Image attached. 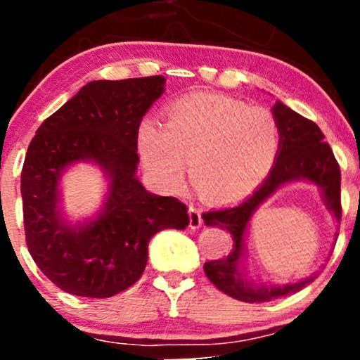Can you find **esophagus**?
<instances>
[{"label": "esophagus", "mask_w": 360, "mask_h": 360, "mask_svg": "<svg viewBox=\"0 0 360 360\" xmlns=\"http://www.w3.org/2000/svg\"><path fill=\"white\" fill-rule=\"evenodd\" d=\"M201 223H203V218H201L200 208L191 205L189 206V226H191V229H200Z\"/></svg>", "instance_id": "esophagus-1"}]
</instances>
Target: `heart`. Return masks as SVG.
<instances>
[{
  "instance_id": "1",
  "label": "heart",
  "mask_w": 360,
  "mask_h": 360,
  "mask_svg": "<svg viewBox=\"0 0 360 360\" xmlns=\"http://www.w3.org/2000/svg\"><path fill=\"white\" fill-rule=\"evenodd\" d=\"M281 146L279 123L269 110L220 94H189L167 108L166 125L143 118L137 147L143 166L166 189L189 174L205 198L237 200L266 179Z\"/></svg>"
}]
</instances>
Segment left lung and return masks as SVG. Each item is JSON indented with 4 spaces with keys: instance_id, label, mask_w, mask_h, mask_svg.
Masks as SVG:
<instances>
[{
    "instance_id": "left-lung-1",
    "label": "left lung",
    "mask_w": 360,
    "mask_h": 360,
    "mask_svg": "<svg viewBox=\"0 0 360 360\" xmlns=\"http://www.w3.org/2000/svg\"><path fill=\"white\" fill-rule=\"evenodd\" d=\"M272 111L279 123L281 146L269 176L255 189L254 194L240 205L203 213L206 225L229 230L233 238V249L226 257L205 262L203 269L206 278L225 295L238 301H245V303H264L279 296L291 295L303 289L316 278L315 274L295 284H286V286H252L238 274L237 264L242 255L247 223L257 206L266 198H269L279 186L289 181L301 179V177L311 181L323 189L326 208L335 214L337 221H340L342 218L340 166L332 148L323 142L325 137L321 130L315 122L301 117L300 113L288 108L281 101L276 103Z\"/></svg>"
}]
</instances>
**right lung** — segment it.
Masks as SVG:
<instances>
[{"mask_svg": "<svg viewBox=\"0 0 360 360\" xmlns=\"http://www.w3.org/2000/svg\"><path fill=\"white\" fill-rule=\"evenodd\" d=\"M164 91L162 76L93 81L44 120L22 169L25 240L39 269L62 291L110 298L135 284L157 232L188 226V206L148 193L135 177L137 128ZM94 160L110 174L105 212L72 229L56 214L61 169Z\"/></svg>", "mask_w": 360, "mask_h": 360, "instance_id": "obj_1", "label": "right lung"}]
</instances>
